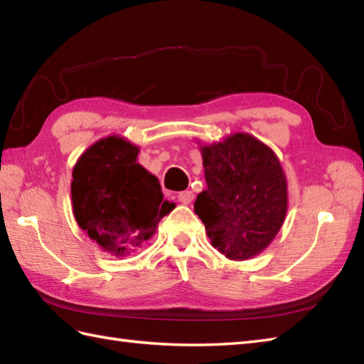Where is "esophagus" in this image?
<instances>
[{"instance_id":"34e87169","label":"esophagus","mask_w":364,"mask_h":364,"mask_svg":"<svg viewBox=\"0 0 364 364\" xmlns=\"http://www.w3.org/2000/svg\"><path fill=\"white\" fill-rule=\"evenodd\" d=\"M178 200H180L183 205H189L192 200H194V192L183 191V192H180V194H178Z\"/></svg>"}]
</instances>
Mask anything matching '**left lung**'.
<instances>
[{"label": "left lung", "instance_id": "left-lung-1", "mask_svg": "<svg viewBox=\"0 0 364 364\" xmlns=\"http://www.w3.org/2000/svg\"><path fill=\"white\" fill-rule=\"evenodd\" d=\"M200 145L206 188L194 210L211 245L228 259H252L274 241L288 213V181L275 151L249 133Z\"/></svg>", "mask_w": 364, "mask_h": 364}]
</instances>
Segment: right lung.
<instances>
[{"label": "right lung", "mask_w": 364, "mask_h": 364, "mask_svg": "<svg viewBox=\"0 0 364 364\" xmlns=\"http://www.w3.org/2000/svg\"><path fill=\"white\" fill-rule=\"evenodd\" d=\"M139 146L109 134L82 151L72 172L76 222L102 250L122 258L156 233L175 208L159 180L137 162Z\"/></svg>", "instance_id": "obj_1"}]
</instances>
